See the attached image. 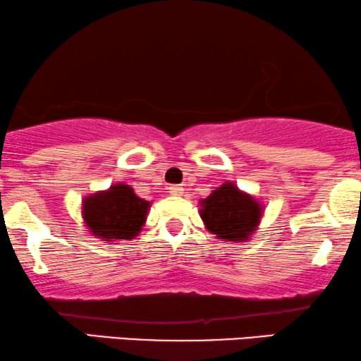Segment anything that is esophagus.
Instances as JSON below:
<instances>
[{"label":"esophagus","instance_id":"34e87169","mask_svg":"<svg viewBox=\"0 0 361 361\" xmlns=\"http://www.w3.org/2000/svg\"><path fill=\"white\" fill-rule=\"evenodd\" d=\"M169 193H171L173 197H183L185 188L180 185H173V186H169Z\"/></svg>","mask_w":361,"mask_h":361}]
</instances>
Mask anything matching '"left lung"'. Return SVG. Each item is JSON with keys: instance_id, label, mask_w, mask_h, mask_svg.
<instances>
[{"instance_id": "obj_1", "label": "left lung", "mask_w": 361, "mask_h": 361, "mask_svg": "<svg viewBox=\"0 0 361 361\" xmlns=\"http://www.w3.org/2000/svg\"><path fill=\"white\" fill-rule=\"evenodd\" d=\"M203 225L216 240L240 244L257 233L264 219V203L252 193L240 190L233 181H225L198 202Z\"/></svg>"}]
</instances>
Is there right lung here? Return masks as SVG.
<instances>
[{
	"label": "right lung",
	"instance_id": "right-lung-1",
	"mask_svg": "<svg viewBox=\"0 0 361 361\" xmlns=\"http://www.w3.org/2000/svg\"><path fill=\"white\" fill-rule=\"evenodd\" d=\"M151 202L137 197L131 185L123 181L99 190L82 200L80 215L89 235L106 244L133 240L145 227Z\"/></svg>",
	"mask_w": 361,
	"mask_h": 361
}]
</instances>
